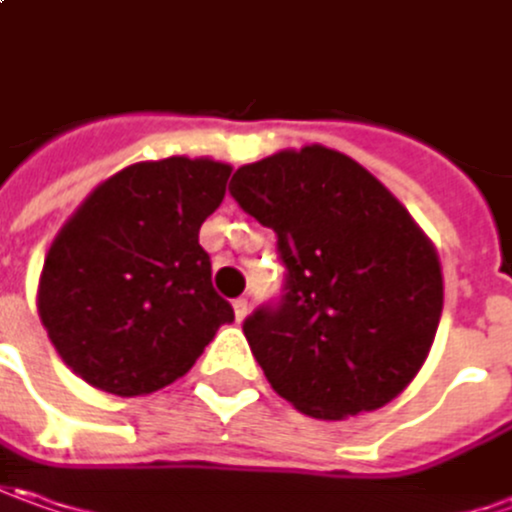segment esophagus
I'll use <instances>...</instances> for the list:
<instances>
[{"instance_id": "esophagus-1", "label": "esophagus", "mask_w": 512, "mask_h": 512, "mask_svg": "<svg viewBox=\"0 0 512 512\" xmlns=\"http://www.w3.org/2000/svg\"><path fill=\"white\" fill-rule=\"evenodd\" d=\"M232 306H235V317H238V323H240V320H243V317L249 314V300H246V297H238V300H235Z\"/></svg>"}]
</instances>
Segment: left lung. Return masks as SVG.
<instances>
[{"label": "left lung", "instance_id": "8db88e82", "mask_svg": "<svg viewBox=\"0 0 512 512\" xmlns=\"http://www.w3.org/2000/svg\"><path fill=\"white\" fill-rule=\"evenodd\" d=\"M229 195L277 235L286 266L280 297L243 320L274 391L317 419L402 394L442 317L439 257L408 209L320 144L240 167Z\"/></svg>", "mask_w": 512, "mask_h": 512}]
</instances>
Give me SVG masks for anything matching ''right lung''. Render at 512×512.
<instances>
[{
  "label": "right lung",
  "instance_id": "1",
  "mask_svg": "<svg viewBox=\"0 0 512 512\" xmlns=\"http://www.w3.org/2000/svg\"><path fill=\"white\" fill-rule=\"evenodd\" d=\"M229 172L184 155L133 164L98 186L53 240L39 317L59 357L93 388L152 394L184 377L235 320L198 243Z\"/></svg>",
  "mask_w": 512,
  "mask_h": 512
}]
</instances>
